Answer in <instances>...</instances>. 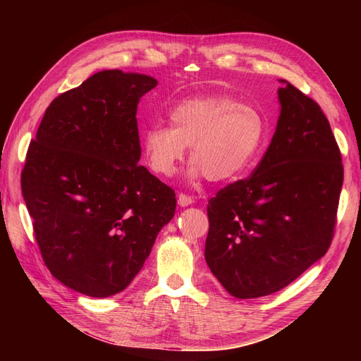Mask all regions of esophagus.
<instances>
[{"label": "esophagus", "mask_w": 361, "mask_h": 361, "mask_svg": "<svg viewBox=\"0 0 361 361\" xmlns=\"http://www.w3.org/2000/svg\"><path fill=\"white\" fill-rule=\"evenodd\" d=\"M192 203H194V199L191 197V195L183 194V192H180V194L178 195V204H179V206L185 207V206H190V204H192Z\"/></svg>", "instance_id": "esophagus-1"}]
</instances>
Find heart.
<instances>
[{
	"label": "heart",
	"instance_id": "b5f03b06",
	"mask_svg": "<svg viewBox=\"0 0 361 361\" xmlns=\"http://www.w3.org/2000/svg\"><path fill=\"white\" fill-rule=\"evenodd\" d=\"M169 125L146 129L143 154L152 171L171 176L190 146V180L226 182L239 176L267 137L264 113L231 96H206L174 105Z\"/></svg>",
	"mask_w": 361,
	"mask_h": 361
}]
</instances>
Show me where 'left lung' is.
Listing matches in <instances>:
<instances>
[{"mask_svg": "<svg viewBox=\"0 0 361 361\" xmlns=\"http://www.w3.org/2000/svg\"><path fill=\"white\" fill-rule=\"evenodd\" d=\"M280 82V116L264 158L207 204L206 264L241 300L283 289L326 253L343 183L329 118L297 87Z\"/></svg>", "mask_w": 361, "mask_h": 361, "instance_id": "8db88e82", "label": "left lung"}]
</instances>
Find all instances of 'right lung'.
<instances>
[{
	"instance_id": "right-lung-1",
	"label": "right lung",
	"mask_w": 361,
	"mask_h": 361,
	"mask_svg": "<svg viewBox=\"0 0 361 361\" xmlns=\"http://www.w3.org/2000/svg\"><path fill=\"white\" fill-rule=\"evenodd\" d=\"M149 75L102 71L61 93L31 141L20 188L51 274L87 297L122 292L176 211L143 166L137 105Z\"/></svg>"
}]
</instances>
